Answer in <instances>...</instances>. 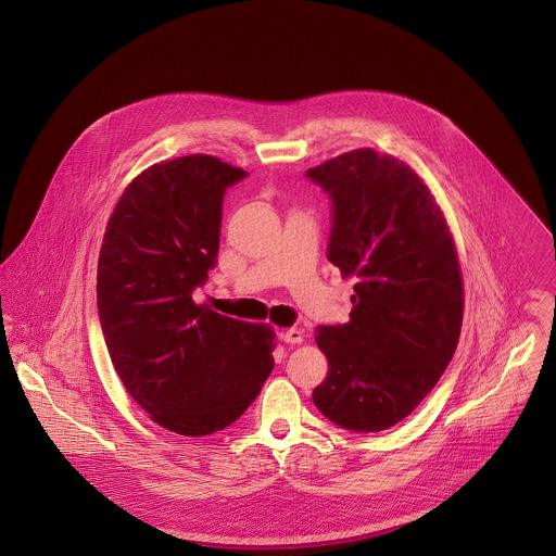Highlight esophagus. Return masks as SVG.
Instances as JSON below:
<instances>
[{"mask_svg":"<svg viewBox=\"0 0 556 556\" xmlns=\"http://www.w3.org/2000/svg\"><path fill=\"white\" fill-rule=\"evenodd\" d=\"M282 340L289 344H300V342H304V331L298 327H289L282 331Z\"/></svg>","mask_w":556,"mask_h":556,"instance_id":"obj_1","label":"esophagus"}]
</instances>
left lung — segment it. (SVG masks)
<instances>
[{
    "instance_id": "obj_1",
    "label": "left lung",
    "mask_w": 556,
    "mask_h": 556,
    "mask_svg": "<svg viewBox=\"0 0 556 556\" xmlns=\"http://www.w3.org/2000/svg\"><path fill=\"white\" fill-rule=\"evenodd\" d=\"M333 201L329 261L353 278L351 320L317 327L329 372L318 410L355 432H381L432 392L454 357L465 287L454 236L426 181L372 148L306 173Z\"/></svg>"
}]
</instances>
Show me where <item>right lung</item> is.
I'll return each mask as SVG.
<instances>
[{
    "instance_id": "1",
    "label": "right lung",
    "mask_w": 556,
    "mask_h": 556,
    "mask_svg": "<svg viewBox=\"0 0 556 556\" xmlns=\"http://www.w3.org/2000/svg\"><path fill=\"white\" fill-rule=\"evenodd\" d=\"M245 175L207 154L162 160L122 192L98 256V313L126 392L162 428L205 437L231 426L274 368L265 323L197 304L220 245L227 186Z\"/></svg>"
}]
</instances>
